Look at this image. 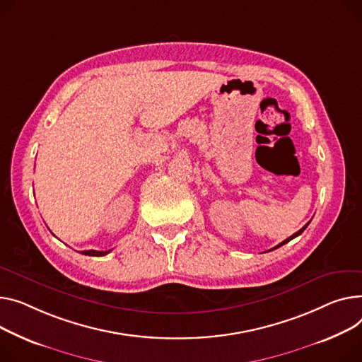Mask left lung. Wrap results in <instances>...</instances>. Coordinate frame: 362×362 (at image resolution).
<instances>
[{"mask_svg":"<svg viewBox=\"0 0 362 362\" xmlns=\"http://www.w3.org/2000/svg\"><path fill=\"white\" fill-rule=\"evenodd\" d=\"M308 224H310V221H308V223H307V224H305V226H304V227H303V228H301V230H298V231H297V233H296V234H293V235H291V237H288V238H285V240H284V242H282V243H279V245H278V246H275V247H272V249H271V250H275V249H278V247H281V246H284V245H285V243H288V242H291V240H293V238H296V237H297V235H300V234H301V233H303V231H304V230H305V228H307V226H308ZM271 250H268V252H271Z\"/></svg>","mask_w":362,"mask_h":362,"instance_id":"obj_1","label":"left lung"}]
</instances>
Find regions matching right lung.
Returning a JSON list of instances; mask_svg holds the SVG:
<instances>
[{"label": "right lung", "instance_id": "obj_1", "mask_svg": "<svg viewBox=\"0 0 362 362\" xmlns=\"http://www.w3.org/2000/svg\"><path fill=\"white\" fill-rule=\"evenodd\" d=\"M110 250H106V252H99V250H84L83 255L86 256H105L107 255Z\"/></svg>", "mask_w": 362, "mask_h": 362}]
</instances>
